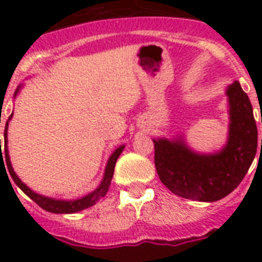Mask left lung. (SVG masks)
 Instances as JSON below:
<instances>
[{
	"mask_svg": "<svg viewBox=\"0 0 262 262\" xmlns=\"http://www.w3.org/2000/svg\"><path fill=\"white\" fill-rule=\"evenodd\" d=\"M226 96L228 133L226 144L217 151H194L183 133L152 140L160 181L179 197L204 203L222 200L236 189L252 166L257 152L252 103L236 80L226 88Z\"/></svg>",
	"mask_w": 262,
	"mask_h": 262,
	"instance_id": "left-lung-1",
	"label": "left lung"
}]
</instances>
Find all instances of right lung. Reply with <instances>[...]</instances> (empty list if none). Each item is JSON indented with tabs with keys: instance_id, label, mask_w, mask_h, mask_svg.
Returning <instances> with one entry per match:
<instances>
[{
	"instance_id": "1",
	"label": "right lung",
	"mask_w": 262,
	"mask_h": 262,
	"mask_svg": "<svg viewBox=\"0 0 262 262\" xmlns=\"http://www.w3.org/2000/svg\"><path fill=\"white\" fill-rule=\"evenodd\" d=\"M24 87V84H20L17 87V90L14 91L13 98H16L20 92V90ZM13 117V113L10 114V117L6 121L5 125V132H4V151L1 149V141H0V162L1 164L4 162H6V170L9 171L10 177L14 181V183L17 185L20 189H21L24 193H26L31 200H34L35 203L38 204L39 207L43 208L45 211L51 212V213H76V212L83 211V209H87V208L92 207L95 204L98 203L99 200L103 199L106 195L108 187H110L111 179H113V175H114V167L115 163H117V159L119 158V155L122 154L123 148H125V144L119 145L117 149H115L113 154L110 155L108 160H107L106 168H104V174H103L102 182L99 183V186L95 189L94 191L88 193L87 195L84 197H80V199L76 200H61V199H53V197H47V195L39 194L36 191H34L31 187H28L26 183L23 182L21 179L18 178L17 174L14 172L13 167H12V163H10V158H9V149H8V126H9V121ZM1 140V139H0ZM5 167V164H4Z\"/></svg>"
}]
</instances>
